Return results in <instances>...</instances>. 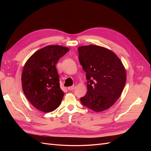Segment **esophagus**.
<instances>
[{"label": "esophagus", "instance_id": "34e87169", "mask_svg": "<svg viewBox=\"0 0 151 151\" xmlns=\"http://www.w3.org/2000/svg\"><path fill=\"white\" fill-rule=\"evenodd\" d=\"M76 85H74V86H72L68 87V88L67 89H68V90L72 91V90H74V89L76 88Z\"/></svg>", "mask_w": 151, "mask_h": 151}]
</instances>
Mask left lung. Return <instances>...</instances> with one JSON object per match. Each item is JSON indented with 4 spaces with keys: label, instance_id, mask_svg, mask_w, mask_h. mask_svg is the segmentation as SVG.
Wrapping results in <instances>:
<instances>
[{
    "label": "left lung",
    "instance_id": "1",
    "mask_svg": "<svg viewBox=\"0 0 151 151\" xmlns=\"http://www.w3.org/2000/svg\"><path fill=\"white\" fill-rule=\"evenodd\" d=\"M77 50L88 80V91L80 101L96 112L106 110L121 96L127 79L125 68L116 55L104 47L90 45Z\"/></svg>",
    "mask_w": 151,
    "mask_h": 151
}]
</instances>
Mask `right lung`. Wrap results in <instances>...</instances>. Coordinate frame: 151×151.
Masks as SVG:
<instances>
[{
  "instance_id": "right-lung-1",
  "label": "right lung",
  "mask_w": 151,
  "mask_h": 151,
  "mask_svg": "<svg viewBox=\"0 0 151 151\" xmlns=\"http://www.w3.org/2000/svg\"><path fill=\"white\" fill-rule=\"evenodd\" d=\"M69 49L48 45L37 50L26 62L21 76L27 99L38 110L53 111L61 103L64 93L60 88L56 64Z\"/></svg>"
}]
</instances>
